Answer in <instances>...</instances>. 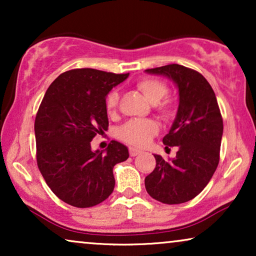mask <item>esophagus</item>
Instances as JSON below:
<instances>
[{"mask_svg": "<svg viewBox=\"0 0 256 256\" xmlns=\"http://www.w3.org/2000/svg\"><path fill=\"white\" fill-rule=\"evenodd\" d=\"M138 154H141V150L135 149V148H129V155H130V156L135 157V156H138Z\"/></svg>", "mask_w": 256, "mask_h": 256, "instance_id": "1", "label": "esophagus"}]
</instances>
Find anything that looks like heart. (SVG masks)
I'll list each match as a JSON object with an SVG mask.
<instances>
[{
  "mask_svg": "<svg viewBox=\"0 0 256 256\" xmlns=\"http://www.w3.org/2000/svg\"><path fill=\"white\" fill-rule=\"evenodd\" d=\"M136 87L150 102L154 104V107L160 116L168 118L172 115L174 104L170 99L164 98L168 93V86L162 80L142 78L136 84ZM118 98L120 96L116 90H112L106 96L104 106L110 115H113L116 112ZM157 132H158V126L155 121L149 118H138V120L126 122L124 126H121L118 130V138L128 144L144 146Z\"/></svg>",
  "mask_w": 256,
  "mask_h": 256,
  "instance_id": "1",
  "label": "heart"
}]
</instances>
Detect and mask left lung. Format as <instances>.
Instances as JSON below:
<instances>
[{
  "instance_id": "1",
  "label": "left lung",
  "mask_w": 256,
  "mask_h": 256,
  "mask_svg": "<svg viewBox=\"0 0 256 256\" xmlns=\"http://www.w3.org/2000/svg\"><path fill=\"white\" fill-rule=\"evenodd\" d=\"M168 76L176 84L180 104L163 143L177 146L174 158L154 155L156 168L146 177V190L163 204H182L194 199L208 184L219 164L222 118L211 85L200 73L170 64L146 70Z\"/></svg>"
}]
</instances>
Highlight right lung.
<instances>
[{
    "label": "right lung",
    "instance_id": "add662e5",
    "mask_svg": "<svg viewBox=\"0 0 256 256\" xmlns=\"http://www.w3.org/2000/svg\"><path fill=\"white\" fill-rule=\"evenodd\" d=\"M129 73L74 68L48 87L34 120L37 166L51 191L74 208H92L114 190L113 168L129 157L112 141L92 152L90 141L108 129L106 96Z\"/></svg>",
    "mask_w": 256,
    "mask_h": 256
}]
</instances>
